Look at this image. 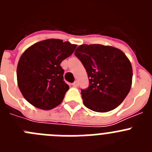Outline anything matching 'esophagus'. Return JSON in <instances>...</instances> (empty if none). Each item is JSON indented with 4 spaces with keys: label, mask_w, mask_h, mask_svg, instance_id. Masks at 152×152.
<instances>
[{
    "label": "esophagus",
    "mask_w": 152,
    "mask_h": 152,
    "mask_svg": "<svg viewBox=\"0 0 152 152\" xmlns=\"http://www.w3.org/2000/svg\"><path fill=\"white\" fill-rule=\"evenodd\" d=\"M72 86H73V87H75V88H76V87H77V86H78V81H77V80H76V81H75V82L72 84Z\"/></svg>",
    "instance_id": "34e87169"
}]
</instances>
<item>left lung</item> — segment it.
<instances>
[{
  "label": "left lung",
  "mask_w": 152,
  "mask_h": 152,
  "mask_svg": "<svg viewBox=\"0 0 152 152\" xmlns=\"http://www.w3.org/2000/svg\"><path fill=\"white\" fill-rule=\"evenodd\" d=\"M75 55L88 74L89 87L81 90L83 103L95 112L116 109L128 95L132 82V68L120 49L100 44L79 45Z\"/></svg>",
  "instance_id": "8db88e82"
}]
</instances>
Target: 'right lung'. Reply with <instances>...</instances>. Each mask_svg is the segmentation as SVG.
<instances>
[{
  "label": "right lung",
  "mask_w": 152,
  "mask_h": 152,
  "mask_svg": "<svg viewBox=\"0 0 152 152\" xmlns=\"http://www.w3.org/2000/svg\"><path fill=\"white\" fill-rule=\"evenodd\" d=\"M76 47L69 42L49 39L33 44L23 53L17 64V84L30 104L49 110L62 102L69 86L64 81L60 64Z\"/></svg>",
  "instance_id": "right-lung-1"
}]
</instances>
